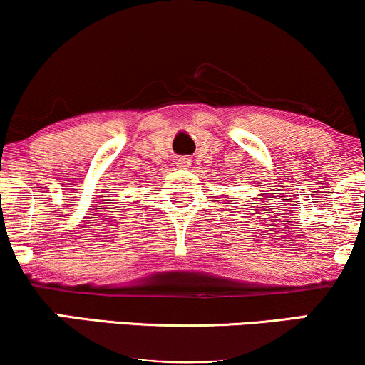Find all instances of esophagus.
I'll list each match as a JSON object with an SVG mask.
<instances>
[{"instance_id":"esophagus-1","label":"esophagus","mask_w":365,"mask_h":365,"mask_svg":"<svg viewBox=\"0 0 365 365\" xmlns=\"http://www.w3.org/2000/svg\"><path fill=\"white\" fill-rule=\"evenodd\" d=\"M188 165H190V159H188V158H180L178 159V166H182V168H187Z\"/></svg>"}]
</instances>
